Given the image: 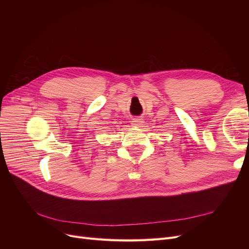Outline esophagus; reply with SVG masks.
Wrapping results in <instances>:
<instances>
[{"instance_id":"obj_1","label":"esophagus","mask_w":249,"mask_h":249,"mask_svg":"<svg viewBox=\"0 0 249 249\" xmlns=\"http://www.w3.org/2000/svg\"><path fill=\"white\" fill-rule=\"evenodd\" d=\"M142 123H143V119H142L141 117H135V118H133V119H132V125L133 126L139 127V126H141Z\"/></svg>"}]
</instances>
